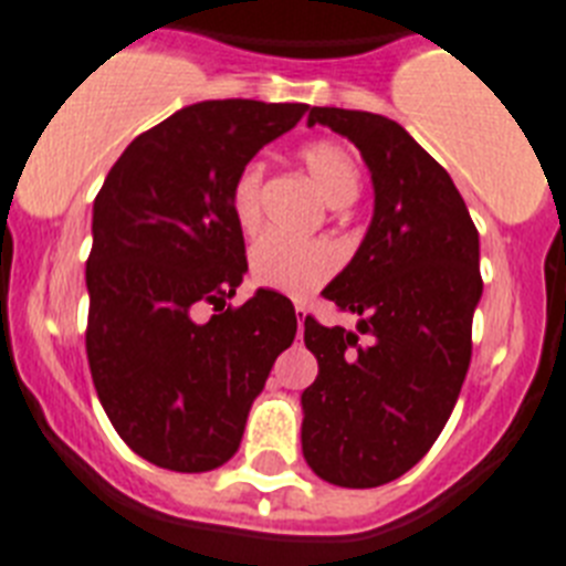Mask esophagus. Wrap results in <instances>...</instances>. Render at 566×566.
<instances>
[{
    "label": "esophagus",
    "mask_w": 566,
    "mask_h": 566,
    "mask_svg": "<svg viewBox=\"0 0 566 566\" xmlns=\"http://www.w3.org/2000/svg\"><path fill=\"white\" fill-rule=\"evenodd\" d=\"M294 312H297V326H301L303 333V324H306V303H294Z\"/></svg>",
    "instance_id": "esophagus-1"
}]
</instances>
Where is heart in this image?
<instances>
[{"label":"heart","instance_id":"obj_1","mask_svg":"<svg viewBox=\"0 0 566 566\" xmlns=\"http://www.w3.org/2000/svg\"><path fill=\"white\" fill-rule=\"evenodd\" d=\"M297 158L333 208L356 202L361 193V165L347 144L317 138L303 144ZM263 179L265 167L260 161H249L231 185V213L245 233H254L263 222ZM335 269L338 251L324 240L297 242L269 233L251 249V274L256 283L289 297L312 294L333 277Z\"/></svg>","mask_w":566,"mask_h":566}]
</instances>
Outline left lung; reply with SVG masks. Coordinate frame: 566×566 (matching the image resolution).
<instances>
[{"mask_svg": "<svg viewBox=\"0 0 566 566\" xmlns=\"http://www.w3.org/2000/svg\"><path fill=\"white\" fill-rule=\"evenodd\" d=\"M361 149L376 210L353 263L324 289L358 333L306 315L317 378L303 390V457L326 483L373 489L401 478L446 428L471 364L483 294L480 237L446 167L396 120L312 106Z\"/></svg>", "mask_w": 566, "mask_h": 566, "instance_id": "1", "label": "left lung"}]
</instances>
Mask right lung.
<instances>
[{
    "label": "right lung",
    "mask_w": 566,
    "mask_h": 566,
    "mask_svg": "<svg viewBox=\"0 0 566 566\" xmlns=\"http://www.w3.org/2000/svg\"><path fill=\"white\" fill-rule=\"evenodd\" d=\"M306 109L242 97L179 109L120 153L95 196L88 370L112 428L158 469L199 474L231 460L274 358L292 347L289 297L260 289L228 303L249 272L231 185Z\"/></svg>",
    "instance_id": "obj_1"
}]
</instances>
